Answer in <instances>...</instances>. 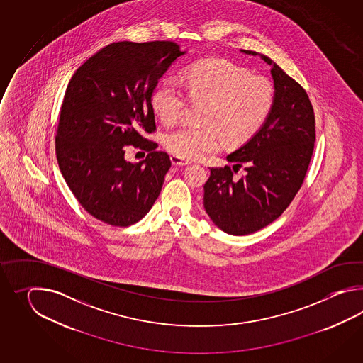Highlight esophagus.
I'll list each match as a JSON object with an SVG mask.
<instances>
[{"mask_svg": "<svg viewBox=\"0 0 363 363\" xmlns=\"http://www.w3.org/2000/svg\"><path fill=\"white\" fill-rule=\"evenodd\" d=\"M171 163H172L174 166H186L189 162L182 160V158H179L177 155H172V157H171Z\"/></svg>", "mask_w": 363, "mask_h": 363, "instance_id": "esophagus-1", "label": "esophagus"}]
</instances>
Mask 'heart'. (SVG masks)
<instances>
[{"label": "heart", "mask_w": 363, "mask_h": 363, "mask_svg": "<svg viewBox=\"0 0 363 363\" xmlns=\"http://www.w3.org/2000/svg\"><path fill=\"white\" fill-rule=\"evenodd\" d=\"M185 91L194 104H205V127L183 125L164 135L167 150L183 160H197L222 147V139L241 144L250 139L270 116L274 85L266 77L249 75L231 62L206 58L185 69ZM157 118L167 125L184 113L186 97L174 79H163L150 97Z\"/></svg>", "instance_id": "heart-1"}]
</instances>
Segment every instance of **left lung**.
Masks as SVG:
<instances>
[{
    "mask_svg": "<svg viewBox=\"0 0 363 363\" xmlns=\"http://www.w3.org/2000/svg\"><path fill=\"white\" fill-rule=\"evenodd\" d=\"M275 101L262 127L227 155L233 166L210 169L203 208L222 231L235 236L259 231L283 214L301 188L315 143V119L308 93L267 55ZM242 167L246 172L236 179Z\"/></svg>",
    "mask_w": 363,
    "mask_h": 363,
    "instance_id": "obj_1",
    "label": "left lung"
}]
</instances>
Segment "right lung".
<instances>
[{"mask_svg": "<svg viewBox=\"0 0 363 363\" xmlns=\"http://www.w3.org/2000/svg\"><path fill=\"white\" fill-rule=\"evenodd\" d=\"M185 53L171 41H119L102 48L71 77L55 153L71 192L99 220L131 225L158 199L171 161L147 139L155 131L150 97L163 74ZM125 145L147 150V158L125 162Z\"/></svg>", "mask_w": 363, "mask_h": 363, "instance_id": "right-lung-1", "label": "right lung"}]
</instances>
